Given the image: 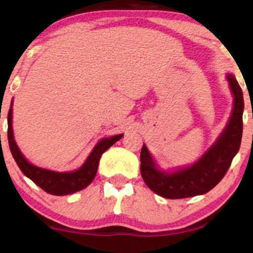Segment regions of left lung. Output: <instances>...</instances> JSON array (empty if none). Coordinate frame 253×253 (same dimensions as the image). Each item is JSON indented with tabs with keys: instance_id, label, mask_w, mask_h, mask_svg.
<instances>
[{
	"instance_id": "1",
	"label": "left lung",
	"mask_w": 253,
	"mask_h": 253,
	"mask_svg": "<svg viewBox=\"0 0 253 253\" xmlns=\"http://www.w3.org/2000/svg\"><path fill=\"white\" fill-rule=\"evenodd\" d=\"M227 81L234 97L231 118L217 140L199 161L188 168L165 172L157 168L147 147L143 145L140 152L141 176L147 187L159 196L185 199L202 195L213 189L227 172L242 143L244 112L242 88L232 74H227Z\"/></svg>"
}]
</instances>
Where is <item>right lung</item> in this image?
Segmentation results:
<instances>
[{
  "instance_id": "add662e5",
  "label": "right lung",
  "mask_w": 253,
  "mask_h": 253,
  "mask_svg": "<svg viewBox=\"0 0 253 253\" xmlns=\"http://www.w3.org/2000/svg\"><path fill=\"white\" fill-rule=\"evenodd\" d=\"M11 119H13V108L10 106L9 113H8V143H9L10 152L15 159L17 167L24 172L25 176L32 179L37 185H39L42 190L51 194V195L57 196L69 195V194L76 193V191L88 187L96 176L98 162H100L102 153L106 152L113 144L120 140L124 135L118 134L110 136V138L101 139L80 169L68 171V172H57V171L36 167L25 158V156L17 147L15 139H14Z\"/></svg>"
}]
</instances>
